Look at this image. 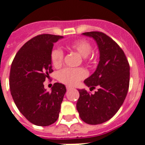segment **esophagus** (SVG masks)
Returning <instances> with one entry per match:
<instances>
[{
	"instance_id": "1",
	"label": "esophagus",
	"mask_w": 145,
	"mask_h": 145,
	"mask_svg": "<svg viewBox=\"0 0 145 145\" xmlns=\"http://www.w3.org/2000/svg\"><path fill=\"white\" fill-rule=\"evenodd\" d=\"M66 88H67V91H68V90H70V89H71V87H70V86H67L66 87Z\"/></svg>"
}]
</instances>
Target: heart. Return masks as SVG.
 <instances>
[{"instance_id":"b5f03b06","label":"heart","mask_w":145,"mask_h":145,"mask_svg":"<svg viewBox=\"0 0 145 145\" xmlns=\"http://www.w3.org/2000/svg\"><path fill=\"white\" fill-rule=\"evenodd\" d=\"M67 47L74 51L78 52L81 56L88 57L91 51V44L85 39H79L70 42ZM64 57V53L62 49L55 48L50 54L51 63L55 67L62 65ZM87 72L84 68H64L61 70L57 74V78L61 83L70 86L78 85L80 81L86 78Z\"/></svg>"}]
</instances>
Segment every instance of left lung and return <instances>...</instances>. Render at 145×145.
Segmentation results:
<instances>
[{
	"instance_id": "1",
	"label": "left lung",
	"mask_w": 145,
	"mask_h": 145,
	"mask_svg": "<svg viewBox=\"0 0 145 145\" xmlns=\"http://www.w3.org/2000/svg\"><path fill=\"white\" fill-rule=\"evenodd\" d=\"M96 41L100 53L97 69L85 84L90 89L98 87L91 94L78 90L77 109L83 121L96 125L109 120L121 107L130 84V65L124 52L116 42L102 32L83 33Z\"/></svg>"
}]
</instances>
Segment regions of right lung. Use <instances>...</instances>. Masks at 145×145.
<instances>
[{
    "instance_id": "add662e5",
    "label": "right lung",
    "mask_w": 145,
    "mask_h": 145,
    "mask_svg": "<svg viewBox=\"0 0 145 145\" xmlns=\"http://www.w3.org/2000/svg\"><path fill=\"white\" fill-rule=\"evenodd\" d=\"M61 36L41 34L22 46L12 61L9 76L11 96L20 112L32 123L50 126L57 121L66 92L65 85L54 83L46 91L43 82L52 70L50 54Z\"/></svg>"
}]
</instances>
